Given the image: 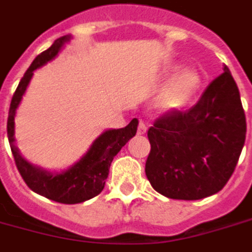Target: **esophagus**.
I'll return each instance as SVG.
<instances>
[{"mask_svg": "<svg viewBox=\"0 0 252 252\" xmlns=\"http://www.w3.org/2000/svg\"><path fill=\"white\" fill-rule=\"evenodd\" d=\"M147 126H145V124H144L143 121H139V126H137V135H144L145 132H147Z\"/></svg>", "mask_w": 252, "mask_h": 252, "instance_id": "esophagus-1", "label": "esophagus"}]
</instances>
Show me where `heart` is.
I'll list each match as a JSON object with an SVG mask.
<instances>
[{
	"label": "heart",
	"mask_w": 252,
	"mask_h": 252,
	"mask_svg": "<svg viewBox=\"0 0 252 252\" xmlns=\"http://www.w3.org/2000/svg\"><path fill=\"white\" fill-rule=\"evenodd\" d=\"M199 85V76L192 68L185 67L176 72L165 84L158 96V107L163 111L181 108Z\"/></svg>",
	"instance_id": "1"
}]
</instances>
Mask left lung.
<instances>
[{"instance_id":"left-lung-1","label":"left lung","mask_w":252,"mask_h":252,"mask_svg":"<svg viewBox=\"0 0 252 252\" xmlns=\"http://www.w3.org/2000/svg\"><path fill=\"white\" fill-rule=\"evenodd\" d=\"M199 102L171 111L148 131L150 149L145 173L163 196L199 200L224 188L246 137V117L237 84L223 66Z\"/></svg>"}]
</instances>
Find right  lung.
<instances>
[{
	"label": "right lung",
	"mask_w": 252,
	"mask_h": 252,
	"mask_svg": "<svg viewBox=\"0 0 252 252\" xmlns=\"http://www.w3.org/2000/svg\"><path fill=\"white\" fill-rule=\"evenodd\" d=\"M71 39L72 35L61 36L56 39L48 49L36 56L15 90L7 118L8 143L16 167L28 188L47 199L62 204L83 203L102 192L113 157L122 149L124 145H126L131 137L135 136L139 124L136 118H134L126 127L103 131L92 143L87 153L77 162L63 171H49L28 162L21 156L20 150L15 144L16 109L27 92L34 71L44 66L47 62L55 60L64 44Z\"/></svg>",
	"instance_id": "obj_1"
}]
</instances>
